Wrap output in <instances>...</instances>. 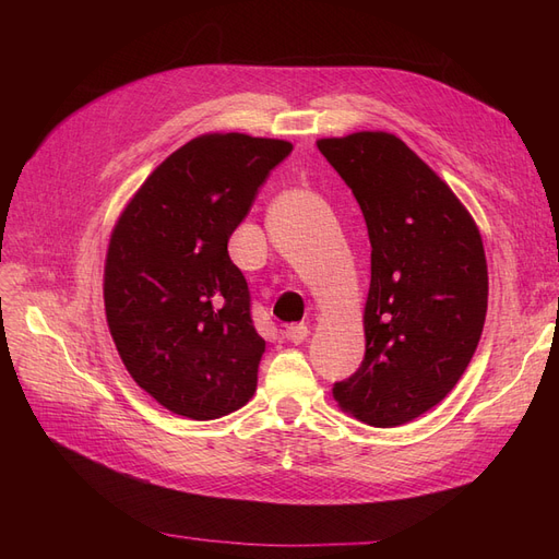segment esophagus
<instances>
[{
  "mask_svg": "<svg viewBox=\"0 0 559 559\" xmlns=\"http://www.w3.org/2000/svg\"><path fill=\"white\" fill-rule=\"evenodd\" d=\"M308 333L310 331H308L306 324H292V326L284 329V337H286V341H292L294 345H300L302 341H306Z\"/></svg>",
  "mask_w": 559,
  "mask_h": 559,
  "instance_id": "esophagus-1",
  "label": "esophagus"
}]
</instances>
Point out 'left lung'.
I'll use <instances>...</instances> for the list:
<instances>
[{
    "mask_svg": "<svg viewBox=\"0 0 559 559\" xmlns=\"http://www.w3.org/2000/svg\"><path fill=\"white\" fill-rule=\"evenodd\" d=\"M357 198L370 240L366 354L333 384L345 413L399 427L460 382L487 312V263L471 214L415 151L389 132L319 140Z\"/></svg>",
    "mask_w": 559,
    "mask_h": 559,
    "instance_id": "obj_1",
    "label": "left lung"
}]
</instances>
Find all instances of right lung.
I'll return each instance as SVG.
<instances>
[{
  "label": "right lung",
  "instance_id": "obj_1",
  "mask_svg": "<svg viewBox=\"0 0 559 559\" xmlns=\"http://www.w3.org/2000/svg\"><path fill=\"white\" fill-rule=\"evenodd\" d=\"M294 146L205 134L167 156L111 233L105 310L118 354L146 394L191 419H216L257 392L265 341L228 238Z\"/></svg>",
  "mask_w": 559,
  "mask_h": 559
}]
</instances>
